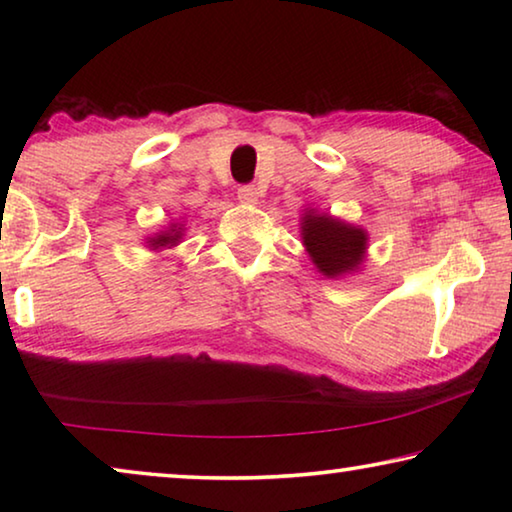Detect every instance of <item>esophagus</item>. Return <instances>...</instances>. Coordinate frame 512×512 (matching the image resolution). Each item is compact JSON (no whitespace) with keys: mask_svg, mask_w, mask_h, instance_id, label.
I'll use <instances>...</instances> for the list:
<instances>
[{"mask_svg":"<svg viewBox=\"0 0 512 512\" xmlns=\"http://www.w3.org/2000/svg\"><path fill=\"white\" fill-rule=\"evenodd\" d=\"M237 196H239V201H244V203H257L259 201V189L255 185H241L237 189Z\"/></svg>","mask_w":512,"mask_h":512,"instance_id":"1","label":"esophagus"}]
</instances>
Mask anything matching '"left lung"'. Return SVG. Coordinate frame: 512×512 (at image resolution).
Returning a JSON list of instances; mask_svg holds the SVG:
<instances>
[{
    "instance_id": "left-lung-1",
    "label": "left lung",
    "mask_w": 512,
    "mask_h": 512,
    "mask_svg": "<svg viewBox=\"0 0 512 512\" xmlns=\"http://www.w3.org/2000/svg\"><path fill=\"white\" fill-rule=\"evenodd\" d=\"M302 239H305L307 253L314 259L318 271L327 277L354 271L366 250V232L327 214H305Z\"/></svg>"
}]
</instances>
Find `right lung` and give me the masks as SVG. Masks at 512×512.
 <instances>
[{
  "label": "right lung",
  "instance_id": "obj_1",
  "mask_svg": "<svg viewBox=\"0 0 512 512\" xmlns=\"http://www.w3.org/2000/svg\"><path fill=\"white\" fill-rule=\"evenodd\" d=\"M180 232H183V230L173 225L169 232H162V235L151 239V246H155V248H160V246H176L178 239H180Z\"/></svg>",
  "mask_w": 512,
  "mask_h": 512
}]
</instances>
